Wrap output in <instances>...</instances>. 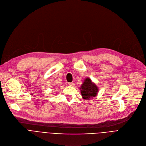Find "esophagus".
<instances>
[{
  "mask_svg": "<svg viewBox=\"0 0 146 146\" xmlns=\"http://www.w3.org/2000/svg\"><path fill=\"white\" fill-rule=\"evenodd\" d=\"M69 85L70 86H74V82H69Z\"/></svg>",
  "mask_w": 146,
  "mask_h": 146,
  "instance_id": "34e87169",
  "label": "esophagus"
}]
</instances>
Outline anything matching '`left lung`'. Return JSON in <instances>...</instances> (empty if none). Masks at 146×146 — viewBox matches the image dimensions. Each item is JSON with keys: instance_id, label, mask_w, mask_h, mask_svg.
<instances>
[{"instance_id": "1", "label": "left lung", "mask_w": 146, "mask_h": 146, "mask_svg": "<svg viewBox=\"0 0 146 146\" xmlns=\"http://www.w3.org/2000/svg\"><path fill=\"white\" fill-rule=\"evenodd\" d=\"M82 98L86 100H90L93 97H95L98 92V88L91 80L87 77L80 88Z\"/></svg>"}]
</instances>
